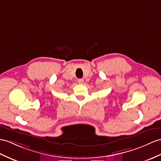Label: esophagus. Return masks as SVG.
I'll return each mask as SVG.
<instances>
[{
    "mask_svg": "<svg viewBox=\"0 0 161 161\" xmlns=\"http://www.w3.org/2000/svg\"><path fill=\"white\" fill-rule=\"evenodd\" d=\"M83 82H84V80L83 78H79V79H78V83L79 84H83Z\"/></svg>",
    "mask_w": 161,
    "mask_h": 161,
    "instance_id": "1",
    "label": "esophagus"
}]
</instances>
